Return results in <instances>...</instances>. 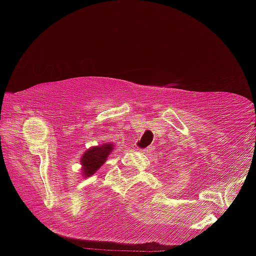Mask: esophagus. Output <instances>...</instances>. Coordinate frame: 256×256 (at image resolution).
Here are the masks:
<instances>
[{"instance_id":"34e87169","label":"esophagus","mask_w":256,"mask_h":256,"mask_svg":"<svg viewBox=\"0 0 256 256\" xmlns=\"http://www.w3.org/2000/svg\"><path fill=\"white\" fill-rule=\"evenodd\" d=\"M152 150H154V148H152V146H146V148H144V149H142V152H144V154H149V152H152Z\"/></svg>"}]
</instances>
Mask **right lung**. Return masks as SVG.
Masks as SVG:
<instances>
[{
    "mask_svg": "<svg viewBox=\"0 0 256 256\" xmlns=\"http://www.w3.org/2000/svg\"><path fill=\"white\" fill-rule=\"evenodd\" d=\"M114 146L112 143H104L101 146H91L84 152L83 156L80 158L82 162V172L84 177H90L101 167L110 156Z\"/></svg>",
    "mask_w": 256,
    "mask_h": 256,
    "instance_id": "right-lung-1",
    "label": "right lung"
}]
</instances>
